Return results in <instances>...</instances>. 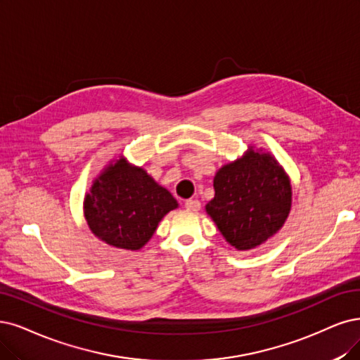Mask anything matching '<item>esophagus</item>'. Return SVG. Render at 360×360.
Segmentation results:
<instances>
[{
    "mask_svg": "<svg viewBox=\"0 0 360 360\" xmlns=\"http://www.w3.org/2000/svg\"><path fill=\"white\" fill-rule=\"evenodd\" d=\"M200 207H202V203L198 202V200H185V209L187 210H190V212H197V210H200Z\"/></svg>",
    "mask_w": 360,
    "mask_h": 360,
    "instance_id": "esophagus-1",
    "label": "esophagus"
}]
</instances>
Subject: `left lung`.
<instances>
[{
  "label": "left lung",
  "instance_id": "obj_1",
  "mask_svg": "<svg viewBox=\"0 0 360 360\" xmlns=\"http://www.w3.org/2000/svg\"><path fill=\"white\" fill-rule=\"evenodd\" d=\"M215 197L207 215L237 250H249L269 240L290 212V181L277 160L249 146L242 158L222 166L214 178Z\"/></svg>",
  "mask_w": 360,
  "mask_h": 360
}]
</instances>
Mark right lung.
<instances>
[{
  "mask_svg": "<svg viewBox=\"0 0 360 360\" xmlns=\"http://www.w3.org/2000/svg\"><path fill=\"white\" fill-rule=\"evenodd\" d=\"M176 207L178 202L166 188L124 157L106 166L84 197L91 233L106 245L126 250L145 246L158 222Z\"/></svg>",
  "mask_w": 360,
  "mask_h": 360,
  "instance_id": "1",
  "label": "right lung"
}]
</instances>
